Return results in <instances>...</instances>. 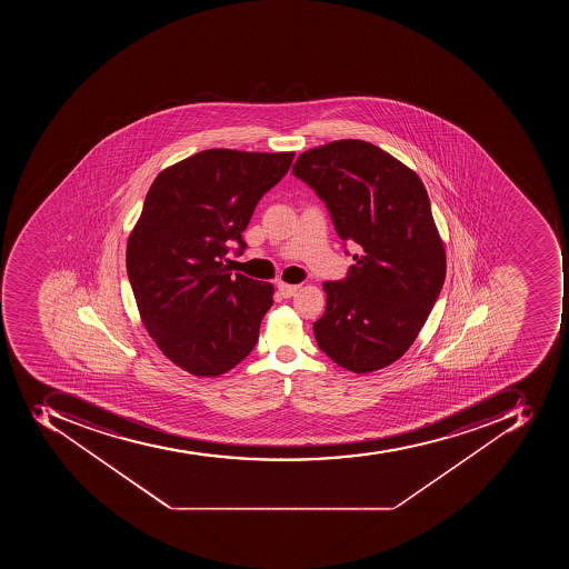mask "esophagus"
Returning <instances> with one entry per match:
<instances>
[{
    "instance_id": "obj_1",
    "label": "esophagus",
    "mask_w": 569,
    "mask_h": 569,
    "mask_svg": "<svg viewBox=\"0 0 569 569\" xmlns=\"http://www.w3.org/2000/svg\"><path fill=\"white\" fill-rule=\"evenodd\" d=\"M278 290L281 291L282 297H287V299H290V297L296 296L297 291H299V287H297V284H287V282H279Z\"/></svg>"
}]
</instances>
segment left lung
<instances>
[{
	"label": "left lung",
	"instance_id": "left-lung-1",
	"mask_svg": "<svg viewBox=\"0 0 569 569\" xmlns=\"http://www.w3.org/2000/svg\"><path fill=\"white\" fill-rule=\"evenodd\" d=\"M336 233L356 243L349 276L323 282L313 323L323 352L353 373L381 370L408 352L443 288L447 256L429 196L415 170L365 140H335L297 158Z\"/></svg>",
	"mask_w": 569,
	"mask_h": 569
}]
</instances>
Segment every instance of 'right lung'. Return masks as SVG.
<instances>
[{
  "label": "right lung",
  "mask_w": 569,
  "mask_h": 569,
  "mask_svg": "<svg viewBox=\"0 0 569 569\" xmlns=\"http://www.w3.org/2000/svg\"><path fill=\"white\" fill-rule=\"evenodd\" d=\"M296 152L207 149L161 170L126 247L140 318L158 349L196 377H219L254 349L270 282L229 270L256 204Z\"/></svg>",
  "instance_id": "obj_1"
}]
</instances>
